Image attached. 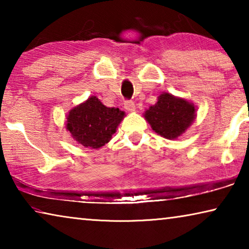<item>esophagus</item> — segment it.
Returning <instances> with one entry per match:
<instances>
[{
	"mask_svg": "<svg viewBox=\"0 0 249 249\" xmlns=\"http://www.w3.org/2000/svg\"><path fill=\"white\" fill-rule=\"evenodd\" d=\"M124 107H125L126 111H128V112H134L135 108H136V107H135L134 102H132V101H125Z\"/></svg>",
	"mask_w": 249,
	"mask_h": 249,
	"instance_id": "34e87169",
	"label": "esophagus"
}]
</instances>
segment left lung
<instances>
[{
	"label": "left lung",
	"mask_w": 249,
	"mask_h": 249,
	"mask_svg": "<svg viewBox=\"0 0 249 249\" xmlns=\"http://www.w3.org/2000/svg\"><path fill=\"white\" fill-rule=\"evenodd\" d=\"M196 107L187 99L162 92L157 102L144 113L155 133L167 140H177L185 133L196 117Z\"/></svg>",
	"instance_id": "1"
}]
</instances>
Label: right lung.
<instances>
[{
	"label": "right lung",
	"instance_id": "obj_1",
	"mask_svg": "<svg viewBox=\"0 0 249 249\" xmlns=\"http://www.w3.org/2000/svg\"><path fill=\"white\" fill-rule=\"evenodd\" d=\"M125 113L119 107H107L92 95L71 108L66 128L73 140L86 148L99 149L112 140Z\"/></svg>",
	"mask_w": 249,
	"mask_h": 249
}]
</instances>
